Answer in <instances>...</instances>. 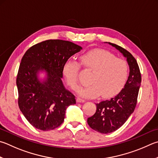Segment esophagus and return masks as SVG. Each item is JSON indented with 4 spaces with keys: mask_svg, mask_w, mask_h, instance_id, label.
<instances>
[{
    "mask_svg": "<svg viewBox=\"0 0 158 158\" xmlns=\"http://www.w3.org/2000/svg\"><path fill=\"white\" fill-rule=\"evenodd\" d=\"M85 102V100H84V99L79 98V97H78V98H77V103H84Z\"/></svg>",
    "mask_w": 158,
    "mask_h": 158,
    "instance_id": "1",
    "label": "esophagus"
}]
</instances>
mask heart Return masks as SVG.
I'll return each instance as SVG.
<instances>
[{"instance_id": "heart-1", "label": "heart", "mask_w": 158, "mask_h": 158, "mask_svg": "<svg viewBox=\"0 0 158 158\" xmlns=\"http://www.w3.org/2000/svg\"><path fill=\"white\" fill-rule=\"evenodd\" d=\"M82 65L93 70L90 84L78 88L77 93L85 98H93L102 93V96L110 97L116 94L124 85L128 76V65L124 60L104 50H94L81 57ZM79 65L74 60L65 63L63 73L68 84L73 90L78 87L77 74Z\"/></svg>"}]
</instances>
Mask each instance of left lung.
<instances>
[{
    "mask_svg": "<svg viewBox=\"0 0 158 158\" xmlns=\"http://www.w3.org/2000/svg\"><path fill=\"white\" fill-rule=\"evenodd\" d=\"M108 44L115 48L127 59L129 74L124 88L113 98L97 104L96 113L88 118V124L91 128L104 134L119 128L133 113L142 81L138 64L133 55L119 45Z\"/></svg>",
    "mask_w": 158,
    "mask_h": 158,
    "instance_id": "left-lung-1",
    "label": "left lung"
}]
</instances>
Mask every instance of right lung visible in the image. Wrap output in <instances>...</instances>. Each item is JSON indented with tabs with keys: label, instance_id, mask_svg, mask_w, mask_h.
<instances>
[{
	"label": "right lung",
	"instance_id": "right-lung-1",
	"mask_svg": "<svg viewBox=\"0 0 158 158\" xmlns=\"http://www.w3.org/2000/svg\"><path fill=\"white\" fill-rule=\"evenodd\" d=\"M81 50L70 41L47 40L23 56L16 78L19 106L34 127L44 131L57 128L64 121L67 108L76 104L63 83V68Z\"/></svg>",
	"mask_w": 158,
	"mask_h": 158
}]
</instances>
